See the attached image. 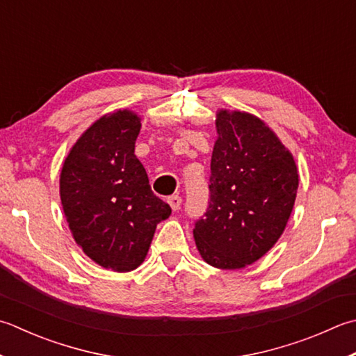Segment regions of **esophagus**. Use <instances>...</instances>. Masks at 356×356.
Here are the masks:
<instances>
[{"label":"esophagus","mask_w":356,"mask_h":356,"mask_svg":"<svg viewBox=\"0 0 356 356\" xmlns=\"http://www.w3.org/2000/svg\"><path fill=\"white\" fill-rule=\"evenodd\" d=\"M168 204H170V207L172 208L174 211H177L179 208H180V205H182V197L177 196V194H174V196L168 197Z\"/></svg>","instance_id":"obj_1"}]
</instances>
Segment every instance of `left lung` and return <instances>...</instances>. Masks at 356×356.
<instances>
[{"label":"left lung","mask_w":356,"mask_h":356,"mask_svg":"<svg viewBox=\"0 0 356 356\" xmlns=\"http://www.w3.org/2000/svg\"><path fill=\"white\" fill-rule=\"evenodd\" d=\"M216 128L210 200L193 234L207 264L236 270L256 262L281 238L299 176L291 152L261 118L220 109Z\"/></svg>","instance_id":"left-lung-1"}]
</instances>
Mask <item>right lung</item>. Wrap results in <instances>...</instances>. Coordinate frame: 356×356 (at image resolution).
<instances>
[{"label": "right lung", "mask_w": 356, "mask_h": 356, "mask_svg": "<svg viewBox=\"0 0 356 356\" xmlns=\"http://www.w3.org/2000/svg\"><path fill=\"white\" fill-rule=\"evenodd\" d=\"M140 127L128 109L100 117L75 142L60 174L75 242L99 266L120 273L140 266L157 224L171 214L134 154Z\"/></svg>", "instance_id": "right-lung-1"}]
</instances>
